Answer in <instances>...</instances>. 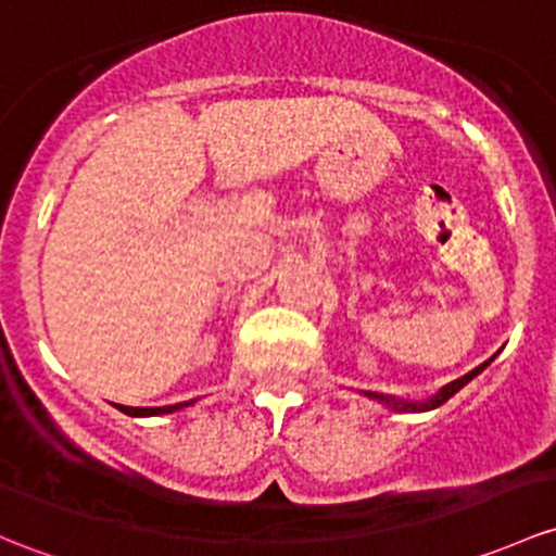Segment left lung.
<instances>
[{"label":"left lung","instance_id":"obj_1","mask_svg":"<svg viewBox=\"0 0 556 556\" xmlns=\"http://www.w3.org/2000/svg\"><path fill=\"white\" fill-rule=\"evenodd\" d=\"M488 365H490V359H488V362H482V365L475 367V370H471V372H466V376L455 378L453 383L442 386V389L437 391V394H431L429 400H420V402H407V400H396V396H386V394H378V391H365V396H370V400H378V402H381V405L391 407V410H396V413H424V410H434V407L445 405V402L450 400V396L455 394V391H460V389H464V386L469 383L471 378H477L479 372H482L484 367H488Z\"/></svg>","mask_w":556,"mask_h":556}]
</instances>
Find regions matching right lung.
<instances>
[{"instance_id": "obj_1", "label": "right lung", "mask_w": 556, "mask_h": 556, "mask_svg": "<svg viewBox=\"0 0 556 556\" xmlns=\"http://www.w3.org/2000/svg\"><path fill=\"white\" fill-rule=\"evenodd\" d=\"M189 405H194V402H178V405H165V407H127V405H116V407H119L125 416L143 418V416H165V413H175L180 410V407H189Z\"/></svg>"}]
</instances>
